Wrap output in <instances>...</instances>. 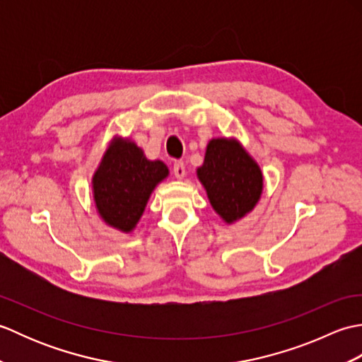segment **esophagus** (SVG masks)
Listing matches in <instances>:
<instances>
[{
    "label": "esophagus",
    "mask_w": 362,
    "mask_h": 362,
    "mask_svg": "<svg viewBox=\"0 0 362 362\" xmlns=\"http://www.w3.org/2000/svg\"><path fill=\"white\" fill-rule=\"evenodd\" d=\"M173 171H174L175 179H179V180H182L183 177H185V174H187V171H185V165H183L182 161H175V163H174V168H173Z\"/></svg>",
    "instance_id": "1"
}]
</instances>
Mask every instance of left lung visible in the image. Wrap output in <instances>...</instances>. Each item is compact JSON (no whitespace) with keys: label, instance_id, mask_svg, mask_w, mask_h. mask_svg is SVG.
I'll list each match as a JSON object with an SVG mask.
<instances>
[{"label":"left lung","instance_id":"1","mask_svg":"<svg viewBox=\"0 0 362 362\" xmlns=\"http://www.w3.org/2000/svg\"><path fill=\"white\" fill-rule=\"evenodd\" d=\"M196 174L213 210L228 226L255 209L263 194L259 165L233 136L211 138Z\"/></svg>","mask_w":362,"mask_h":362}]
</instances>
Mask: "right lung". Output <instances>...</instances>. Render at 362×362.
Listing matches in <instances>:
<instances>
[{
    "label": "right lung",
    "mask_w": 362,
    "mask_h": 362,
    "mask_svg": "<svg viewBox=\"0 0 362 362\" xmlns=\"http://www.w3.org/2000/svg\"><path fill=\"white\" fill-rule=\"evenodd\" d=\"M168 175L163 161L149 160L134 140L115 135L91 177L99 218L121 233L134 232L152 191Z\"/></svg>",
    "instance_id": "add662e5"
}]
</instances>
